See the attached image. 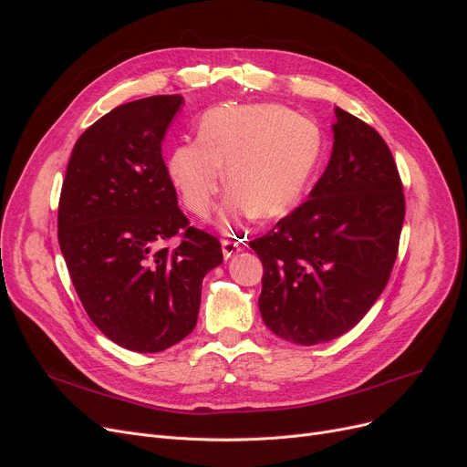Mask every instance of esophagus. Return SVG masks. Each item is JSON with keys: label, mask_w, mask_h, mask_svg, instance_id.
<instances>
[{"label": "esophagus", "mask_w": 467, "mask_h": 467, "mask_svg": "<svg viewBox=\"0 0 467 467\" xmlns=\"http://www.w3.org/2000/svg\"><path fill=\"white\" fill-rule=\"evenodd\" d=\"M221 248H223V255H225V259H229V257H233L234 254H238V252L244 248V244H242L240 240L223 238V240H221Z\"/></svg>", "instance_id": "esophagus-1"}]
</instances>
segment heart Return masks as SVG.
<instances>
[{
    "instance_id": "heart-1",
    "label": "heart",
    "mask_w": 467,
    "mask_h": 467,
    "mask_svg": "<svg viewBox=\"0 0 467 467\" xmlns=\"http://www.w3.org/2000/svg\"><path fill=\"white\" fill-rule=\"evenodd\" d=\"M320 155L322 130L312 119L276 104L223 106L202 115L199 138L171 147L168 176L187 210L206 217L227 164L221 225L234 231L244 219H275L296 208Z\"/></svg>"
}]
</instances>
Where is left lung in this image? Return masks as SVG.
<instances>
[{
  "label": "left lung",
  "instance_id": "left-lung-1",
  "mask_svg": "<svg viewBox=\"0 0 467 467\" xmlns=\"http://www.w3.org/2000/svg\"><path fill=\"white\" fill-rule=\"evenodd\" d=\"M331 161L310 199L250 242L263 263L265 326L301 347L352 329L394 268L405 219L400 171L382 136L337 108Z\"/></svg>",
  "mask_w": 467,
  "mask_h": 467
}]
</instances>
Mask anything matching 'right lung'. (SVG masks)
Returning <instances> with one entry per match:
<instances>
[{
    "label": "right lung",
    "mask_w": 467,
    "mask_h": 467,
    "mask_svg": "<svg viewBox=\"0 0 467 467\" xmlns=\"http://www.w3.org/2000/svg\"><path fill=\"white\" fill-rule=\"evenodd\" d=\"M182 94L122 104L73 145L58 202V244L92 324L119 347L162 352L196 326L202 278L223 261L189 225L161 141ZM180 237L174 249L165 246Z\"/></svg>",
    "instance_id": "right-lung-1"
}]
</instances>
